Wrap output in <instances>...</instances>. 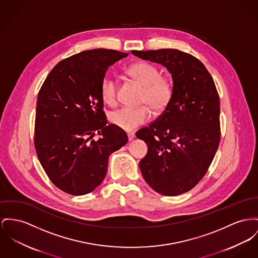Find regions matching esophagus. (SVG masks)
Segmentation results:
<instances>
[{
    "label": "esophagus",
    "mask_w": 258,
    "mask_h": 258,
    "mask_svg": "<svg viewBox=\"0 0 258 258\" xmlns=\"http://www.w3.org/2000/svg\"><path fill=\"white\" fill-rule=\"evenodd\" d=\"M134 138H135V134H134V133H132V132L128 133V139H129V141H132Z\"/></svg>",
    "instance_id": "esophagus-1"
}]
</instances>
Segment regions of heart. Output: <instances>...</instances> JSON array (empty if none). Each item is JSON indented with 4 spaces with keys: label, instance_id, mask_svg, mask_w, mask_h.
<instances>
[{
    "label": "heart",
    "instance_id": "b5f03b06",
    "mask_svg": "<svg viewBox=\"0 0 258 258\" xmlns=\"http://www.w3.org/2000/svg\"><path fill=\"white\" fill-rule=\"evenodd\" d=\"M129 73L145 86L143 102L149 103L155 110H163L171 101L173 86L171 81L160 76V71L149 62H138L129 69ZM101 95L104 103L114 104L117 102V82L111 76H105L101 84ZM152 117L149 105L140 107L123 106L109 114V121L126 131H134Z\"/></svg>",
    "mask_w": 258,
    "mask_h": 258
}]
</instances>
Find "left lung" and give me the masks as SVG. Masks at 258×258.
I'll return each mask as SVG.
<instances>
[{"label":"left lung","mask_w":258,"mask_h":258,"mask_svg":"<svg viewBox=\"0 0 258 258\" xmlns=\"http://www.w3.org/2000/svg\"><path fill=\"white\" fill-rule=\"evenodd\" d=\"M169 70L173 95L163 112L140 129L149 151L140 161L146 182L164 196L192 189L206 175L220 142V102L204 63L175 49L132 51Z\"/></svg>","instance_id":"8db88e82"}]
</instances>
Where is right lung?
Instances as JSON below:
<instances>
[{"label": "right lung", "mask_w": 258, "mask_h": 258, "mask_svg": "<svg viewBox=\"0 0 258 258\" xmlns=\"http://www.w3.org/2000/svg\"><path fill=\"white\" fill-rule=\"evenodd\" d=\"M127 55L106 49L73 54L51 70L39 91L36 154L52 184L67 194L86 195L100 186L109 155L128 142L124 130L106 124L101 95L106 70Z\"/></svg>", "instance_id": "obj_1"}]
</instances>
